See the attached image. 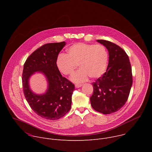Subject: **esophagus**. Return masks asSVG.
Wrapping results in <instances>:
<instances>
[{
  "instance_id": "1",
  "label": "esophagus",
  "mask_w": 152,
  "mask_h": 152,
  "mask_svg": "<svg viewBox=\"0 0 152 152\" xmlns=\"http://www.w3.org/2000/svg\"><path fill=\"white\" fill-rule=\"evenodd\" d=\"M82 86V84H76V85H75V87L77 88H78L81 87Z\"/></svg>"
}]
</instances>
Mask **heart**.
<instances>
[{
	"mask_svg": "<svg viewBox=\"0 0 152 152\" xmlns=\"http://www.w3.org/2000/svg\"><path fill=\"white\" fill-rule=\"evenodd\" d=\"M108 53L102 45L77 42L67 49L66 54H60L56 64L58 70L65 75H72L78 64L81 67L71 76V80L80 83L92 78H99L106 70Z\"/></svg>",
	"mask_w": 152,
	"mask_h": 152,
	"instance_id": "b5f03b06",
	"label": "heart"
}]
</instances>
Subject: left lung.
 <instances>
[{"label": "left lung", "instance_id": "1", "mask_svg": "<svg viewBox=\"0 0 152 152\" xmlns=\"http://www.w3.org/2000/svg\"><path fill=\"white\" fill-rule=\"evenodd\" d=\"M109 53L106 72L92 83L91 106L96 111L110 114L120 110L128 99L132 85L131 63L125 51L114 43L97 39Z\"/></svg>", "mask_w": 152, "mask_h": 152}]
</instances>
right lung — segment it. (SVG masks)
Here are the masks:
<instances>
[{"label":"right lung","mask_w":152,"mask_h":152,"mask_svg":"<svg viewBox=\"0 0 152 152\" xmlns=\"http://www.w3.org/2000/svg\"><path fill=\"white\" fill-rule=\"evenodd\" d=\"M66 45L65 41L48 43L35 50L26 59L22 75L23 90L31 109L41 117L50 120L59 119L70 110L75 85L58 70L56 61ZM36 72L45 75L48 88L43 94L34 93L29 79Z\"/></svg>","instance_id":"add662e5"}]
</instances>
